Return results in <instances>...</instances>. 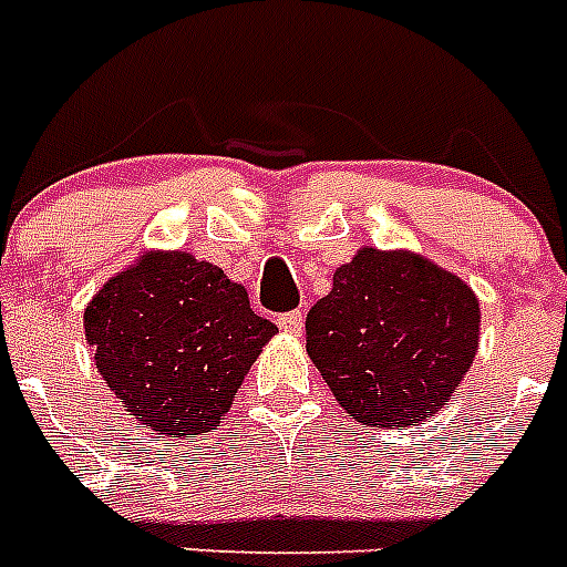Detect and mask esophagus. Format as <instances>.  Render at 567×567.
<instances>
[{
    "label": "esophagus",
    "instance_id": "esophagus-1",
    "mask_svg": "<svg viewBox=\"0 0 567 567\" xmlns=\"http://www.w3.org/2000/svg\"><path fill=\"white\" fill-rule=\"evenodd\" d=\"M278 327H280V332L300 334L303 332V312H300V309H292V312L278 315Z\"/></svg>",
    "mask_w": 567,
    "mask_h": 567
}]
</instances>
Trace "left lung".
Listing matches in <instances>:
<instances>
[{"label": "left lung", "instance_id": "8db88e82", "mask_svg": "<svg viewBox=\"0 0 567 567\" xmlns=\"http://www.w3.org/2000/svg\"><path fill=\"white\" fill-rule=\"evenodd\" d=\"M480 343V300L414 252L363 247L307 315V352L349 417L414 425L443 409Z\"/></svg>", "mask_w": 567, "mask_h": 567}]
</instances>
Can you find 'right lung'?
<instances>
[{
    "instance_id": "1",
    "label": "right lung",
    "mask_w": 567,
    "mask_h": 567,
    "mask_svg": "<svg viewBox=\"0 0 567 567\" xmlns=\"http://www.w3.org/2000/svg\"><path fill=\"white\" fill-rule=\"evenodd\" d=\"M278 332L247 289L189 252H147L84 309V338L124 412L158 434L221 423L244 374Z\"/></svg>"
}]
</instances>
